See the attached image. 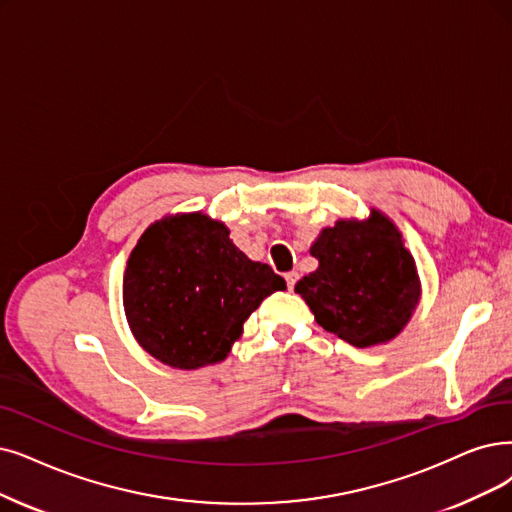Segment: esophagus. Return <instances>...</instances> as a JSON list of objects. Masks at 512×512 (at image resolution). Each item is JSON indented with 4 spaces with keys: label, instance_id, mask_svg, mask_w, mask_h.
I'll list each match as a JSON object with an SVG mask.
<instances>
[{
    "label": "esophagus",
    "instance_id": "34e87169",
    "mask_svg": "<svg viewBox=\"0 0 512 512\" xmlns=\"http://www.w3.org/2000/svg\"><path fill=\"white\" fill-rule=\"evenodd\" d=\"M296 281H298V273H296V271H292V273L285 275V283H288V288H290V290H294Z\"/></svg>",
    "mask_w": 512,
    "mask_h": 512
}]
</instances>
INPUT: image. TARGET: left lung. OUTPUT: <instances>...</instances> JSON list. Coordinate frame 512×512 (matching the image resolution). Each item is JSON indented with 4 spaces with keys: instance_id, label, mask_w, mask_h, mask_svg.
Returning <instances> with one entry per match:
<instances>
[{
    "instance_id": "left-lung-1",
    "label": "left lung",
    "mask_w": 512,
    "mask_h": 512,
    "mask_svg": "<svg viewBox=\"0 0 512 512\" xmlns=\"http://www.w3.org/2000/svg\"><path fill=\"white\" fill-rule=\"evenodd\" d=\"M317 271L294 292L311 306L315 321L357 349L386 344L410 323L422 283L397 224L372 208L370 216L340 218L311 245Z\"/></svg>"
}]
</instances>
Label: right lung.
<instances>
[{"mask_svg": "<svg viewBox=\"0 0 512 512\" xmlns=\"http://www.w3.org/2000/svg\"><path fill=\"white\" fill-rule=\"evenodd\" d=\"M285 290L269 264L250 260L227 224L203 212L149 224L128 258L124 311L136 342L174 370L227 359L260 302Z\"/></svg>", "mask_w": 512, "mask_h": 512, "instance_id": "obj_1", "label": "right lung"}]
</instances>
